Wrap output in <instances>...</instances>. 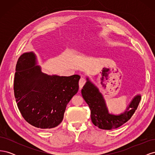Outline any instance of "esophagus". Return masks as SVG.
<instances>
[{
    "instance_id": "1",
    "label": "esophagus",
    "mask_w": 155,
    "mask_h": 155,
    "mask_svg": "<svg viewBox=\"0 0 155 155\" xmlns=\"http://www.w3.org/2000/svg\"><path fill=\"white\" fill-rule=\"evenodd\" d=\"M87 81L86 79L84 78H81L80 79V80L79 81V90H81V89L83 88V87L85 85V84L86 83Z\"/></svg>"
}]
</instances>
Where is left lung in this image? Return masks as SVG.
<instances>
[{
	"label": "left lung",
	"mask_w": 155,
	"mask_h": 155,
	"mask_svg": "<svg viewBox=\"0 0 155 155\" xmlns=\"http://www.w3.org/2000/svg\"><path fill=\"white\" fill-rule=\"evenodd\" d=\"M81 90V94L91 110L93 124L101 129L110 130L119 127L130 119L141 100V96L134 97L127 110L120 115L110 114L108 112L105 100L98 88L87 79Z\"/></svg>",
	"instance_id": "1"
}]
</instances>
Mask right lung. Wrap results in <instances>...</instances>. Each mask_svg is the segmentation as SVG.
<instances>
[{
  "instance_id": "add662e5",
  "label": "right lung",
  "mask_w": 155,
  "mask_h": 155,
  "mask_svg": "<svg viewBox=\"0 0 155 155\" xmlns=\"http://www.w3.org/2000/svg\"><path fill=\"white\" fill-rule=\"evenodd\" d=\"M14 78V95L24 119L37 128L48 130L63 121L68 102L78 92L79 75L48 76L36 66L35 55L18 58Z\"/></svg>"
}]
</instances>
